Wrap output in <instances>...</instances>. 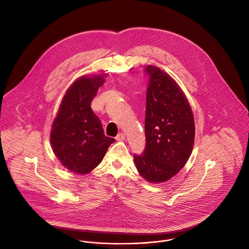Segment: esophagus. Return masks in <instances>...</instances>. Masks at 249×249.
<instances>
[{"instance_id": "obj_1", "label": "esophagus", "mask_w": 249, "mask_h": 249, "mask_svg": "<svg viewBox=\"0 0 249 249\" xmlns=\"http://www.w3.org/2000/svg\"><path fill=\"white\" fill-rule=\"evenodd\" d=\"M124 139H125L124 133H120V134L116 137V140H117V141H124Z\"/></svg>"}]
</instances>
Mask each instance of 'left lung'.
<instances>
[{"label": "left lung", "instance_id": "obj_1", "mask_svg": "<svg viewBox=\"0 0 249 249\" xmlns=\"http://www.w3.org/2000/svg\"><path fill=\"white\" fill-rule=\"evenodd\" d=\"M145 71V148L142 155H134V163L143 179L156 184L175 177L189 160L195 119L186 95L168 72L152 65Z\"/></svg>", "mask_w": 249, "mask_h": 249}]
</instances>
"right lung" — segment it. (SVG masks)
I'll return each mask as SVG.
<instances>
[{
	"label": "right lung",
	"instance_id": "right-lung-1",
	"mask_svg": "<svg viewBox=\"0 0 249 249\" xmlns=\"http://www.w3.org/2000/svg\"><path fill=\"white\" fill-rule=\"evenodd\" d=\"M108 73L82 75L66 91L51 129V145L60 163L76 175L93 171L115 142L105 135L91 103Z\"/></svg>",
	"mask_w": 249,
	"mask_h": 249
}]
</instances>
